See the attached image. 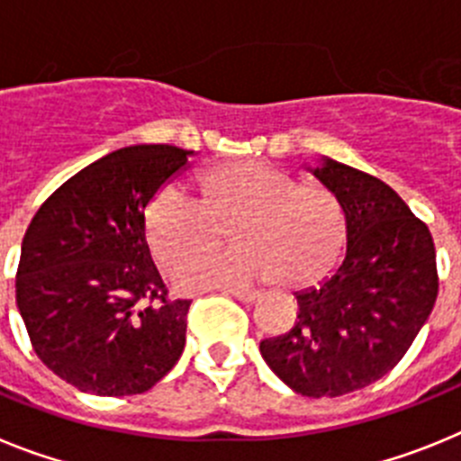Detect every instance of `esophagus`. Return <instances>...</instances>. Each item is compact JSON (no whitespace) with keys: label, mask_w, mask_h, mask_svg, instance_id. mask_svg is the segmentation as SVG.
Instances as JSON below:
<instances>
[{"label":"esophagus","mask_w":461,"mask_h":461,"mask_svg":"<svg viewBox=\"0 0 461 461\" xmlns=\"http://www.w3.org/2000/svg\"><path fill=\"white\" fill-rule=\"evenodd\" d=\"M223 293H230V295L238 297V300H242V303H256V300H260V293L244 291V288H226Z\"/></svg>","instance_id":"obj_1"}]
</instances>
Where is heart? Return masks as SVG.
Instances as JSON below:
<instances>
[{"label":"heart","mask_w":461,"mask_h":461,"mask_svg":"<svg viewBox=\"0 0 461 461\" xmlns=\"http://www.w3.org/2000/svg\"><path fill=\"white\" fill-rule=\"evenodd\" d=\"M205 195L168 182L148 203L145 233L161 266L217 238V221L233 223V249H205L182 258L173 279L182 288L249 286L272 279L286 288L323 279L348 240L339 194L266 161L217 166L203 177Z\"/></svg>","instance_id":"heart-1"}]
</instances>
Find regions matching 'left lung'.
<instances>
[{"instance_id":"1","label":"left lung","mask_w":461,"mask_h":461,"mask_svg":"<svg viewBox=\"0 0 461 461\" xmlns=\"http://www.w3.org/2000/svg\"><path fill=\"white\" fill-rule=\"evenodd\" d=\"M313 175L348 214L346 256L321 286L297 293L286 335L260 341L272 372L304 397H339L394 369L438 295L437 249L397 191L325 158Z\"/></svg>"}]
</instances>
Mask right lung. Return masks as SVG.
Instances as JSON below:
<instances>
[{"label":"right lung","mask_w":461,"mask_h":461,"mask_svg":"<svg viewBox=\"0 0 461 461\" xmlns=\"http://www.w3.org/2000/svg\"><path fill=\"white\" fill-rule=\"evenodd\" d=\"M189 154L117 149L64 182L24 233L15 300L32 348L83 393H145L185 351L191 300L170 297L154 267L145 207Z\"/></svg>","instance_id":"right-lung-1"}]
</instances>
